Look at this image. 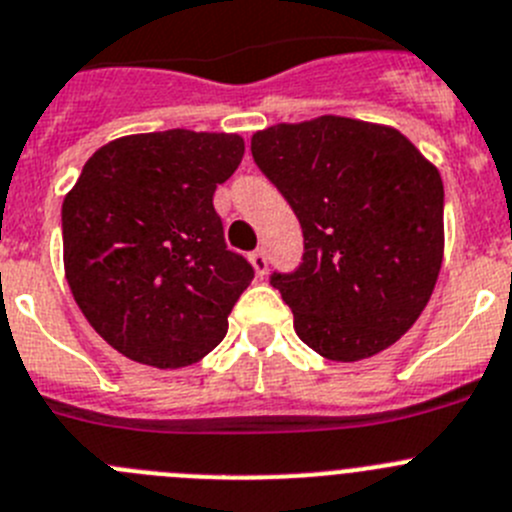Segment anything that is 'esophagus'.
<instances>
[{"mask_svg":"<svg viewBox=\"0 0 512 512\" xmlns=\"http://www.w3.org/2000/svg\"><path fill=\"white\" fill-rule=\"evenodd\" d=\"M250 262H252V267H255L257 278H265V272H267V255H265V252L255 250L250 255Z\"/></svg>","mask_w":512,"mask_h":512,"instance_id":"esophagus-1","label":"esophagus"}]
</instances>
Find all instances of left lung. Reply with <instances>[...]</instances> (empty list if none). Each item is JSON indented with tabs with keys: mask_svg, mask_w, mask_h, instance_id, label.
I'll return each instance as SVG.
<instances>
[{
	"mask_svg": "<svg viewBox=\"0 0 512 512\" xmlns=\"http://www.w3.org/2000/svg\"><path fill=\"white\" fill-rule=\"evenodd\" d=\"M252 156L303 227V265L272 275L300 341L338 364L394 346L442 267L437 166L396 128L343 116L275 123Z\"/></svg>",
	"mask_w": 512,
	"mask_h": 512,
	"instance_id": "1",
	"label": "left lung"
}]
</instances>
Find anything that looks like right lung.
<instances>
[{
    "label": "right lung",
    "instance_id": "add662e5",
    "mask_svg": "<svg viewBox=\"0 0 512 512\" xmlns=\"http://www.w3.org/2000/svg\"><path fill=\"white\" fill-rule=\"evenodd\" d=\"M242 156L237 133H133L100 146L65 194L70 293L131 361L184 369L227 333L255 272L224 245L212 197Z\"/></svg>",
    "mask_w": 512,
    "mask_h": 512
}]
</instances>
